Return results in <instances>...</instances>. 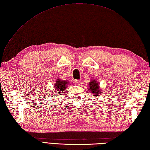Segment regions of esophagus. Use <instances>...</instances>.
Masks as SVG:
<instances>
[{"label": "esophagus", "mask_w": 150, "mask_h": 150, "mask_svg": "<svg viewBox=\"0 0 150 150\" xmlns=\"http://www.w3.org/2000/svg\"><path fill=\"white\" fill-rule=\"evenodd\" d=\"M80 84H81V81H80V80H76V81H75V85H79Z\"/></svg>", "instance_id": "1"}]
</instances>
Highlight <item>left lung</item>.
<instances>
[{"label": "left lung", "mask_w": 150, "mask_h": 150, "mask_svg": "<svg viewBox=\"0 0 150 150\" xmlns=\"http://www.w3.org/2000/svg\"><path fill=\"white\" fill-rule=\"evenodd\" d=\"M89 90L90 92L93 94L94 96H98L100 94L102 93L101 91L100 90V87L97 82H96V80H92L89 83Z\"/></svg>", "instance_id": "left-lung-1"}]
</instances>
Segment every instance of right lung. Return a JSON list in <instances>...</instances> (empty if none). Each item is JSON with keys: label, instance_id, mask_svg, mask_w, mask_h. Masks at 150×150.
Instances as JSON below:
<instances>
[{"label": "right lung", "instance_id": "add662e5", "mask_svg": "<svg viewBox=\"0 0 150 150\" xmlns=\"http://www.w3.org/2000/svg\"><path fill=\"white\" fill-rule=\"evenodd\" d=\"M68 84L69 83L67 81H62V80L58 79L55 84H54V88L56 89L57 93H60V95H61V93L67 88Z\"/></svg>", "mask_w": 150, "mask_h": 150}]
</instances>
